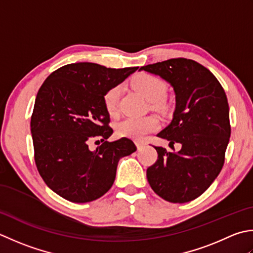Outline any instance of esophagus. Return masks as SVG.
<instances>
[{"instance_id": "1", "label": "esophagus", "mask_w": 253, "mask_h": 253, "mask_svg": "<svg viewBox=\"0 0 253 253\" xmlns=\"http://www.w3.org/2000/svg\"><path fill=\"white\" fill-rule=\"evenodd\" d=\"M135 145H136L137 149H142L144 146H145V143H144V142H140V141H136V142H135Z\"/></svg>"}]
</instances>
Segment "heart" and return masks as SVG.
Masks as SVG:
<instances>
[{"label":"heart","mask_w":253,"mask_h":253,"mask_svg":"<svg viewBox=\"0 0 253 253\" xmlns=\"http://www.w3.org/2000/svg\"><path fill=\"white\" fill-rule=\"evenodd\" d=\"M133 89L137 91L143 98L151 102L152 107L164 110V98L167 92V85L163 80L152 74L142 73L134 76L131 83ZM121 92L120 86H113L104 96V104L107 112L115 116L118 111V102ZM159 127V121L155 116L143 118H126L117 126V133L122 137H128L135 141H142L149 133L156 131Z\"/></svg>","instance_id":"1"}]
</instances>
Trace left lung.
<instances>
[{"instance_id":"obj_1","label":"left lung","mask_w":253,"mask_h":253,"mask_svg":"<svg viewBox=\"0 0 253 253\" xmlns=\"http://www.w3.org/2000/svg\"><path fill=\"white\" fill-rule=\"evenodd\" d=\"M161 76L176 96L172 120L157 134L179 152L156 148L158 158L147 168L154 192L171 203H187L204 193L223 168L230 137L229 107L223 87L198 62L178 58L142 66Z\"/></svg>"}]
</instances>
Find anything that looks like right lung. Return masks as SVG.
<instances>
[{"mask_svg":"<svg viewBox=\"0 0 253 253\" xmlns=\"http://www.w3.org/2000/svg\"><path fill=\"white\" fill-rule=\"evenodd\" d=\"M138 69H108L81 62L62 66L43 82L30 121L35 162L45 184L65 200L86 203L99 199L116 179L120 159L136 146L130 138L108 142L104 96ZM103 142L95 151L90 139Z\"/></svg>","mask_w":253,"mask_h":253,"instance_id":"1","label":"right lung"}]
</instances>
